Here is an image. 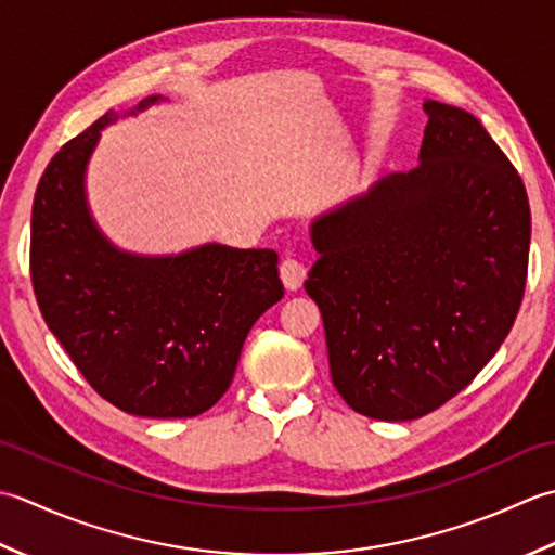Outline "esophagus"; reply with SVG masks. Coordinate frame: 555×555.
Masks as SVG:
<instances>
[{
  "instance_id": "esophagus-1",
  "label": "esophagus",
  "mask_w": 555,
  "mask_h": 555,
  "mask_svg": "<svg viewBox=\"0 0 555 555\" xmlns=\"http://www.w3.org/2000/svg\"><path fill=\"white\" fill-rule=\"evenodd\" d=\"M280 278L285 282L287 289H299L304 285V280H307V266L299 263L297 258H285V261L280 263Z\"/></svg>"
}]
</instances>
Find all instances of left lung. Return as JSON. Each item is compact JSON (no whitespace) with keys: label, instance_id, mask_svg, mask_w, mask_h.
Instances as JSON below:
<instances>
[{"label":"left lung","instance_id":"obj_1","mask_svg":"<svg viewBox=\"0 0 555 555\" xmlns=\"http://www.w3.org/2000/svg\"><path fill=\"white\" fill-rule=\"evenodd\" d=\"M420 165L319 215L309 297L354 412L410 422L467 388L511 333L531 215L522 179L469 112L426 100Z\"/></svg>","mask_w":555,"mask_h":555}]
</instances>
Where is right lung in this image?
Instances as JSON below:
<instances>
[{"instance_id": "right-lung-1", "label": "right lung", "mask_w": 555, "mask_h": 555, "mask_svg": "<svg viewBox=\"0 0 555 555\" xmlns=\"http://www.w3.org/2000/svg\"><path fill=\"white\" fill-rule=\"evenodd\" d=\"M109 109L52 157L33 201L38 307L83 378L121 412L196 416L228 392L248 331L285 294L273 248L201 244L145 256L112 244L90 212L86 172Z\"/></svg>"}]
</instances>
